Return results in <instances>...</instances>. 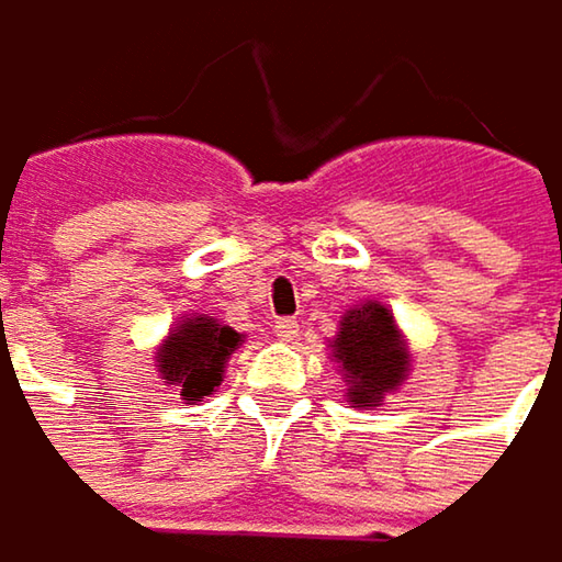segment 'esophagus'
<instances>
[{
  "label": "esophagus",
  "instance_id": "esophagus-1",
  "mask_svg": "<svg viewBox=\"0 0 562 562\" xmlns=\"http://www.w3.org/2000/svg\"><path fill=\"white\" fill-rule=\"evenodd\" d=\"M297 330H301L297 317H278V321H274V334H278L281 340H294Z\"/></svg>",
  "mask_w": 562,
  "mask_h": 562
}]
</instances>
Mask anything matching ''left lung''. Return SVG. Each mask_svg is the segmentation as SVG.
Instances as JSON below:
<instances>
[{"label":"left lung","mask_w":562,"mask_h":562,"mask_svg":"<svg viewBox=\"0 0 562 562\" xmlns=\"http://www.w3.org/2000/svg\"><path fill=\"white\" fill-rule=\"evenodd\" d=\"M330 360L340 367L353 409L383 406L413 370L406 334L383 301H360L344 311L340 330L330 337Z\"/></svg>","instance_id":"1"}]
</instances>
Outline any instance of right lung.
I'll return each instance as SVG.
<instances>
[{"label":"right lung","mask_w":562,"mask_h":562,"mask_svg":"<svg viewBox=\"0 0 562 562\" xmlns=\"http://www.w3.org/2000/svg\"><path fill=\"white\" fill-rule=\"evenodd\" d=\"M241 334L209 314L179 317L166 340L156 347V376L179 393L189 406L212 396L222 380L228 357L241 347Z\"/></svg>","instance_id":"obj_1"}]
</instances>
